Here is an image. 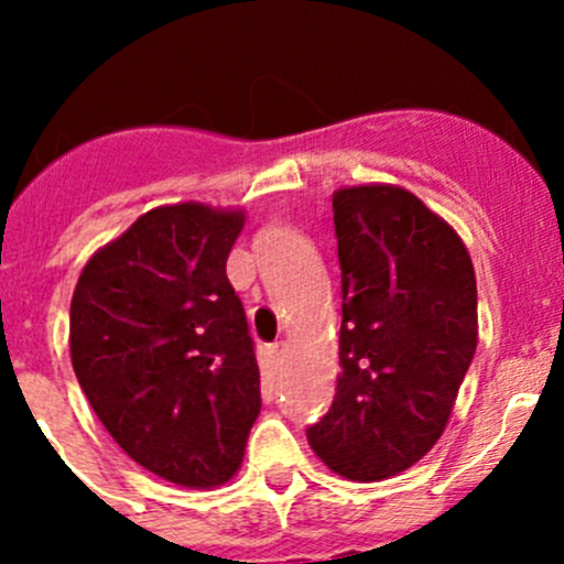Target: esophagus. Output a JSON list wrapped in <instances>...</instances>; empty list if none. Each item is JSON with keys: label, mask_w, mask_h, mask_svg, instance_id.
Wrapping results in <instances>:
<instances>
[{"label": "esophagus", "mask_w": 564, "mask_h": 564, "mask_svg": "<svg viewBox=\"0 0 564 564\" xmlns=\"http://www.w3.org/2000/svg\"><path fill=\"white\" fill-rule=\"evenodd\" d=\"M286 351H289L286 340H278V344H272L270 355H272V360H275V366H283V362H286Z\"/></svg>", "instance_id": "34e87169"}]
</instances>
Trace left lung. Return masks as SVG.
<instances>
[{"mask_svg":"<svg viewBox=\"0 0 564 564\" xmlns=\"http://www.w3.org/2000/svg\"><path fill=\"white\" fill-rule=\"evenodd\" d=\"M333 213L340 373L308 442L346 480H388L445 434L477 346L475 267L458 231L406 187H338Z\"/></svg>","mask_w":564,"mask_h":564,"instance_id":"1","label":"left lung"}]
</instances>
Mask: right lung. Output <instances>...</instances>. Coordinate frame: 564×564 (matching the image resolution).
I'll list each match as a JSON object with an SVG mask.
<instances>
[{
  "label": "right lung",
  "instance_id": "obj_1",
  "mask_svg": "<svg viewBox=\"0 0 564 564\" xmlns=\"http://www.w3.org/2000/svg\"><path fill=\"white\" fill-rule=\"evenodd\" d=\"M242 209L163 204L95 250L70 303V360L135 464L185 488L231 480L261 409L226 259Z\"/></svg>",
  "mask_w": 564,
  "mask_h": 564
}]
</instances>
